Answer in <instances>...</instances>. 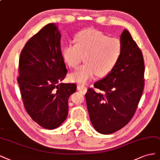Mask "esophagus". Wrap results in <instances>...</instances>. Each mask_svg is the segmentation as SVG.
Wrapping results in <instances>:
<instances>
[{
    "label": "esophagus",
    "instance_id": "1",
    "mask_svg": "<svg viewBox=\"0 0 160 160\" xmlns=\"http://www.w3.org/2000/svg\"><path fill=\"white\" fill-rule=\"evenodd\" d=\"M77 88H78V90L82 92L84 94L87 92V88L84 85H78L77 86Z\"/></svg>",
    "mask_w": 160,
    "mask_h": 160
}]
</instances>
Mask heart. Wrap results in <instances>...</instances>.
<instances>
[{"mask_svg":"<svg viewBox=\"0 0 160 160\" xmlns=\"http://www.w3.org/2000/svg\"><path fill=\"white\" fill-rule=\"evenodd\" d=\"M76 44H66L62 50L65 62L76 68L85 57L86 63L70 74V79L78 83H86L97 74L108 75L120 60L122 43L117 38L94 29H86L76 35Z\"/></svg>","mask_w":160,"mask_h":160,"instance_id":"b5f03b06","label":"heart"}]
</instances>
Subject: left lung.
<instances>
[{
  "mask_svg": "<svg viewBox=\"0 0 160 160\" xmlns=\"http://www.w3.org/2000/svg\"><path fill=\"white\" fill-rule=\"evenodd\" d=\"M123 51L120 60L105 78L96 82V88L85 95L90 121L95 130L110 134L131 120L140 100L144 86V62L137 44L127 30L120 35Z\"/></svg>",
  "mask_w": 160,
  "mask_h": 160,
  "instance_id": "left-lung-1",
  "label": "left lung"
}]
</instances>
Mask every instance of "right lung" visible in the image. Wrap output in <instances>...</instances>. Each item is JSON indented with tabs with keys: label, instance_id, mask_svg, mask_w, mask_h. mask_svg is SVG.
I'll use <instances>...</instances> for the list:
<instances>
[{
	"label": "right lung",
	"instance_id": "add662e5",
	"mask_svg": "<svg viewBox=\"0 0 160 160\" xmlns=\"http://www.w3.org/2000/svg\"><path fill=\"white\" fill-rule=\"evenodd\" d=\"M61 34L56 24L46 25L25 44L17 79L26 110L48 130L59 127L68 114V98L75 84L60 83L67 73L61 51Z\"/></svg>",
	"mask_w": 160,
	"mask_h": 160
}]
</instances>
